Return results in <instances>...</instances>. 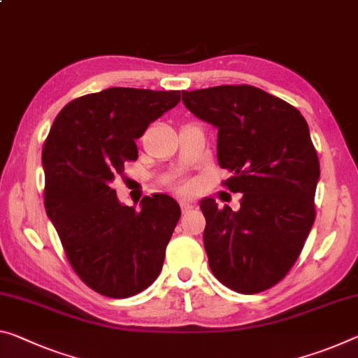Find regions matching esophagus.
I'll return each instance as SVG.
<instances>
[{
  "label": "esophagus",
  "instance_id": "esophagus-1",
  "mask_svg": "<svg viewBox=\"0 0 358 358\" xmlns=\"http://www.w3.org/2000/svg\"><path fill=\"white\" fill-rule=\"evenodd\" d=\"M180 207H181V212H189V210L194 208V203H192L191 201H186V199H181L180 201Z\"/></svg>",
  "mask_w": 358,
  "mask_h": 358
}]
</instances>
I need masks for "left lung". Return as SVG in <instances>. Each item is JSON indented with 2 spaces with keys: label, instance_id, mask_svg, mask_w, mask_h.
I'll use <instances>...</instances> for the list:
<instances>
[{
  "label": "left lung",
  "instance_id": "obj_1",
  "mask_svg": "<svg viewBox=\"0 0 358 358\" xmlns=\"http://www.w3.org/2000/svg\"><path fill=\"white\" fill-rule=\"evenodd\" d=\"M181 100L218 129V164L231 172L224 185L242 192L237 212L201 201L210 269L237 293L268 290L292 269L315 220L320 166L308 122L290 103L245 84L181 90Z\"/></svg>",
  "mask_w": 358,
  "mask_h": 358
}]
</instances>
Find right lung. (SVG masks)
<instances>
[{
	"instance_id": "right-lung-1",
	"label": "right lung",
	"mask_w": 358,
	"mask_h": 358,
	"mask_svg": "<svg viewBox=\"0 0 358 358\" xmlns=\"http://www.w3.org/2000/svg\"><path fill=\"white\" fill-rule=\"evenodd\" d=\"M180 101V90L110 87L64 106L43 148L44 207L66 258L87 287L129 298L157 279L181 210L167 194L140 210L119 202L111 181L137 161L135 140Z\"/></svg>"
}]
</instances>
